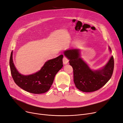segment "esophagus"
I'll return each mask as SVG.
<instances>
[{
  "label": "esophagus",
  "mask_w": 123,
  "mask_h": 123,
  "mask_svg": "<svg viewBox=\"0 0 123 123\" xmlns=\"http://www.w3.org/2000/svg\"><path fill=\"white\" fill-rule=\"evenodd\" d=\"M63 62L64 64H67L68 62V59L65 56H64L63 58Z\"/></svg>",
  "instance_id": "34e87169"
}]
</instances>
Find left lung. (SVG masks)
<instances>
[{"mask_svg": "<svg viewBox=\"0 0 123 123\" xmlns=\"http://www.w3.org/2000/svg\"><path fill=\"white\" fill-rule=\"evenodd\" d=\"M64 54L73 68L74 82L80 91L86 92L97 91L104 86L112 76L114 68L113 56L103 69L92 71L79 57L78 50H67Z\"/></svg>", "mask_w": 123, "mask_h": 123, "instance_id": "8db88e82", "label": "left lung"}]
</instances>
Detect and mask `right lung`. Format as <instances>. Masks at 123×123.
Listing matches in <instances>:
<instances>
[{"label": "right lung", "mask_w": 123, "mask_h": 123, "mask_svg": "<svg viewBox=\"0 0 123 123\" xmlns=\"http://www.w3.org/2000/svg\"><path fill=\"white\" fill-rule=\"evenodd\" d=\"M63 55H61L47 61L39 71L25 76L19 73L14 67L12 52L9 65L14 82L21 88L30 93L40 94L47 92L52 85L56 74L63 67Z\"/></svg>", "instance_id": "add662e5"}]
</instances>
